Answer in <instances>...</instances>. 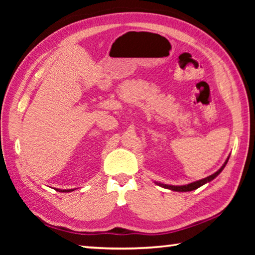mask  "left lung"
Listing matches in <instances>:
<instances>
[{
  "mask_svg": "<svg viewBox=\"0 0 255 255\" xmlns=\"http://www.w3.org/2000/svg\"><path fill=\"white\" fill-rule=\"evenodd\" d=\"M230 158V157H228ZM228 158L225 161V163L223 164V166L219 169L216 173L211 174L209 176H207V178L202 179V180H199V181H196V182H192V183H189V184H185V185H169V184H163V183H157L158 185H161V187L165 188V189H170V190H173V191H180V192H187V191H192V190H196L199 187H201V185H204L205 183L209 182V181L214 180L216 176H217L221 172L223 171L224 167H225V165L228 162Z\"/></svg>",
  "mask_w": 255,
  "mask_h": 255,
  "instance_id": "8db88e82",
  "label": "left lung"
}]
</instances>
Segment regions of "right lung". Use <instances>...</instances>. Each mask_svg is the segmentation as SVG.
Wrapping results in <instances>:
<instances>
[{"instance_id": "1", "label": "right lung", "mask_w": 255, "mask_h": 255, "mask_svg": "<svg viewBox=\"0 0 255 255\" xmlns=\"http://www.w3.org/2000/svg\"><path fill=\"white\" fill-rule=\"evenodd\" d=\"M57 190V191H59V192H71V191H73V189H70V190H60V189H56Z\"/></svg>"}]
</instances>
